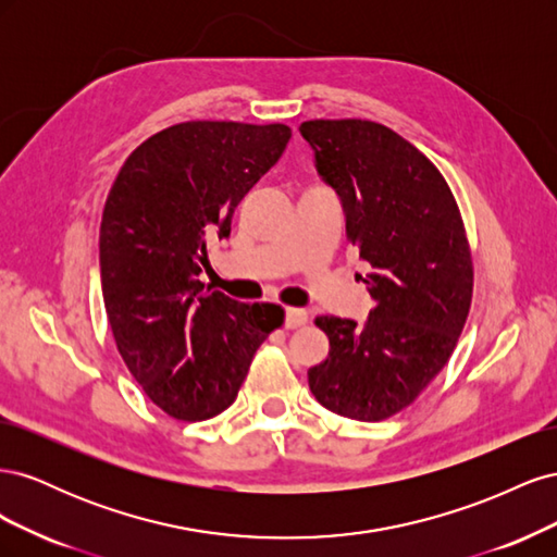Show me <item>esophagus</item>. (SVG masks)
I'll return each instance as SVG.
<instances>
[{
    "label": "esophagus",
    "instance_id": "obj_1",
    "mask_svg": "<svg viewBox=\"0 0 557 557\" xmlns=\"http://www.w3.org/2000/svg\"><path fill=\"white\" fill-rule=\"evenodd\" d=\"M309 313L305 309H288L285 311V327L288 330H297L301 325H307Z\"/></svg>",
    "mask_w": 557,
    "mask_h": 557
}]
</instances>
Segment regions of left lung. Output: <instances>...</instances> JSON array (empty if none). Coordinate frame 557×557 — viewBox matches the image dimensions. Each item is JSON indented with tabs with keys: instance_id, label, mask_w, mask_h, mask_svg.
Wrapping results in <instances>:
<instances>
[{
	"instance_id": "obj_1",
	"label": "left lung",
	"mask_w": 557,
	"mask_h": 557,
	"mask_svg": "<svg viewBox=\"0 0 557 557\" xmlns=\"http://www.w3.org/2000/svg\"><path fill=\"white\" fill-rule=\"evenodd\" d=\"M299 132L342 199L374 299L362 325L315 318L330 352L309 369V387L325 409L374 423L409 407L458 344L474 278L465 225L440 170L391 127L350 117Z\"/></svg>"
}]
</instances>
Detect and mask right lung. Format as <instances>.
<instances>
[{
    "label": "right lung",
    "instance_id": "right-lung-1",
    "mask_svg": "<svg viewBox=\"0 0 557 557\" xmlns=\"http://www.w3.org/2000/svg\"><path fill=\"white\" fill-rule=\"evenodd\" d=\"M288 125L190 121L125 160L99 227L109 325L129 374L176 420H209L237 399L276 305L205 290L207 246L225 239L244 195L283 156Z\"/></svg>",
    "mask_w": 557,
    "mask_h": 557
}]
</instances>
